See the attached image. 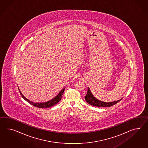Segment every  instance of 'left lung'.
Returning a JSON list of instances; mask_svg holds the SVG:
<instances>
[{"label":"left lung","mask_w":148,"mask_h":148,"mask_svg":"<svg viewBox=\"0 0 148 148\" xmlns=\"http://www.w3.org/2000/svg\"><path fill=\"white\" fill-rule=\"evenodd\" d=\"M122 99V98L120 100H117V101L111 102H106L101 101L100 100L97 99L94 96V95L92 94V92L90 91L89 87H88V91H87V95L85 96V100L87 101V102L88 103V104H90L93 106L100 107H111L112 106H114L117 103H118L119 102H120Z\"/></svg>","instance_id":"obj_1"}]
</instances>
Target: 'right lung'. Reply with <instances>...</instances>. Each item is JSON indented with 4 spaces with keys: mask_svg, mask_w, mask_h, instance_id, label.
I'll return each mask as SVG.
<instances>
[{
    "mask_svg": "<svg viewBox=\"0 0 148 148\" xmlns=\"http://www.w3.org/2000/svg\"><path fill=\"white\" fill-rule=\"evenodd\" d=\"M64 89H65V88L62 89L59 92V93L56 96H55L53 99H52V100H49V101H48L47 102H42V103H38L37 102V103H34V102H33L32 101L28 100L27 98H26L22 94V93L20 91L19 88H18V89H19V92H20V95L23 97V98L24 99V100H26V101H27L28 103H29L30 104H32V106H34L36 107H38V108H49V107H52V106H53L57 104L61 99V97H62V95L64 94Z\"/></svg>",
    "mask_w": 148,
    "mask_h": 148,
    "instance_id": "right-lung-1",
    "label": "right lung"
}]
</instances>
